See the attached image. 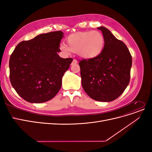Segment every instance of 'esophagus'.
Wrapping results in <instances>:
<instances>
[{
    "mask_svg": "<svg viewBox=\"0 0 152 152\" xmlns=\"http://www.w3.org/2000/svg\"><path fill=\"white\" fill-rule=\"evenodd\" d=\"M77 61L75 59H73V61H72V65H73V64H75V63H77Z\"/></svg>",
    "mask_w": 152,
    "mask_h": 152,
    "instance_id": "34e87169",
    "label": "esophagus"
}]
</instances>
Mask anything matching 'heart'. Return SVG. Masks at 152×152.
<instances>
[{
    "label": "heart",
    "instance_id": "1",
    "mask_svg": "<svg viewBox=\"0 0 152 152\" xmlns=\"http://www.w3.org/2000/svg\"><path fill=\"white\" fill-rule=\"evenodd\" d=\"M66 43L59 44V49L65 54L70 51L77 53L80 56L90 59L98 56L103 51L105 40L98 31L77 32L67 37Z\"/></svg>",
    "mask_w": 152,
    "mask_h": 152
}]
</instances>
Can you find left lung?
<instances>
[{"label":"left lung","mask_w":152,"mask_h":152,"mask_svg":"<svg viewBox=\"0 0 152 152\" xmlns=\"http://www.w3.org/2000/svg\"><path fill=\"white\" fill-rule=\"evenodd\" d=\"M98 29L102 31L104 46L98 56L80 61L82 86L92 99L109 102L118 98L129 83L132 56L126 44L109 30Z\"/></svg>","instance_id":"left-lung-1"}]
</instances>
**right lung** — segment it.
<instances>
[{"mask_svg": "<svg viewBox=\"0 0 152 152\" xmlns=\"http://www.w3.org/2000/svg\"><path fill=\"white\" fill-rule=\"evenodd\" d=\"M61 31L40 34L17 45L10 59V79L21 97L40 103L53 98L60 89L62 77L73 61L59 56Z\"/></svg>", "mask_w": 152, "mask_h": 152, "instance_id": "right-lung-1", "label": "right lung"}]
</instances>
